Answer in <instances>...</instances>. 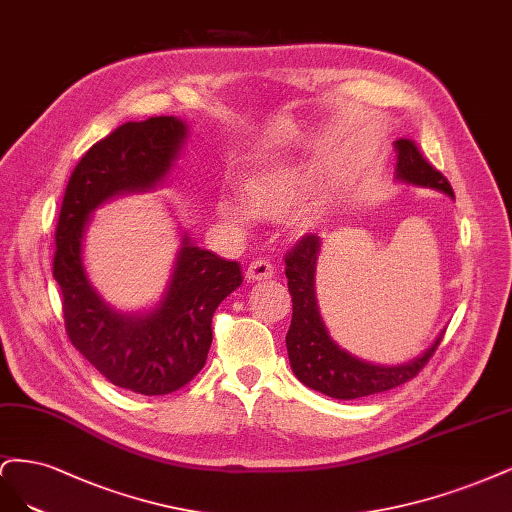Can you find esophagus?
I'll use <instances>...</instances> for the list:
<instances>
[{"label":"esophagus","mask_w":512,"mask_h":512,"mask_svg":"<svg viewBox=\"0 0 512 512\" xmlns=\"http://www.w3.org/2000/svg\"><path fill=\"white\" fill-rule=\"evenodd\" d=\"M274 276V266L270 259H253L249 263V268H246V280H251V283H255V280H261V278H272Z\"/></svg>","instance_id":"obj_1"}]
</instances>
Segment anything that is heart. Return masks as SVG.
Wrapping results in <instances>:
<instances>
[{
	"instance_id": "heart-1",
	"label": "heart",
	"mask_w": 512,
	"mask_h": 512,
	"mask_svg": "<svg viewBox=\"0 0 512 512\" xmlns=\"http://www.w3.org/2000/svg\"><path fill=\"white\" fill-rule=\"evenodd\" d=\"M310 183V176L302 170L283 166L261 168L246 174L240 180L238 191L244 208L238 202L229 200V197H221L217 210L227 223H232L236 227L249 225L251 217L268 221L285 219L289 212L302 204L310 189ZM317 219L319 210L308 204L299 208L291 217L293 225L300 229L312 227L317 223Z\"/></svg>"
}]
</instances>
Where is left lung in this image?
I'll use <instances>...</instances> for the list:
<instances>
[{"label": "left lung", "mask_w": 512, "mask_h": 512, "mask_svg": "<svg viewBox=\"0 0 512 512\" xmlns=\"http://www.w3.org/2000/svg\"><path fill=\"white\" fill-rule=\"evenodd\" d=\"M398 148V178L404 183L432 187L442 193H455L430 161H427L417 144L400 138L395 142ZM321 249V240L315 234H306L298 244L285 255V274L287 285L293 302V317L287 332V353L291 368L300 381L321 391L329 398L336 400H357L366 395L383 393L393 387H400L415 378L427 361L436 353L442 336L434 340V344L421 357L408 361L402 366H372L366 361L355 359L329 338L327 329L321 321L317 295H315V272H317V257Z\"/></svg>", "instance_id": "left-lung-1"}]
</instances>
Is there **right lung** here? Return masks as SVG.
<instances>
[{
    "label": "right lung",
    "mask_w": 512,
    "mask_h": 512,
    "mask_svg": "<svg viewBox=\"0 0 512 512\" xmlns=\"http://www.w3.org/2000/svg\"><path fill=\"white\" fill-rule=\"evenodd\" d=\"M187 138L176 117L125 123L82 155L65 187L55 229L53 276L63 298L65 332L112 385L166 395L200 374L212 344V315L242 285L238 261H225L183 238L170 287L144 317L110 310L82 268L89 214L108 197L161 183Z\"/></svg>",
    "instance_id": "right-lung-1"
}]
</instances>
